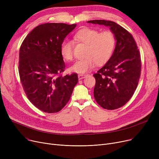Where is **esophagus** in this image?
I'll return each mask as SVG.
<instances>
[{"label": "esophagus", "instance_id": "34e87169", "mask_svg": "<svg viewBox=\"0 0 159 159\" xmlns=\"http://www.w3.org/2000/svg\"><path fill=\"white\" fill-rule=\"evenodd\" d=\"M86 75H87L86 74H79V75H78V78H79V80H81V79H82L85 78Z\"/></svg>", "mask_w": 159, "mask_h": 159}]
</instances>
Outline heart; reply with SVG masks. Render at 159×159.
Here are the masks:
<instances>
[{"instance_id": "b5f03b06", "label": "heart", "mask_w": 159, "mask_h": 159, "mask_svg": "<svg viewBox=\"0 0 159 159\" xmlns=\"http://www.w3.org/2000/svg\"><path fill=\"white\" fill-rule=\"evenodd\" d=\"M73 39L79 43L86 46L84 58L75 62L70 68L71 72L85 73L91 71L96 64L101 66L106 64L112 57L115 45L116 38L110 30L99 31L84 28L75 33ZM74 44L72 41L65 40L60 48L61 55L66 61L73 59Z\"/></svg>"}]
</instances>
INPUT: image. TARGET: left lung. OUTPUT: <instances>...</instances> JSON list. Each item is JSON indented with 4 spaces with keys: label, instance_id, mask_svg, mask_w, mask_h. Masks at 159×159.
<instances>
[{
    "label": "left lung",
    "instance_id": "left-lung-1",
    "mask_svg": "<svg viewBox=\"0 0 159 159\" xmlns=\"http://www.w3.org/2000/svg\"><path fill=\"white\" fill-rule=\"evenodd\" d=\"M88 22L109 26L115 34L116 43L112 57L93 75L96 80L93 93L96 102L104 109H118L129 101L139 84V50L132 35L118 24L105 20Z\"/></svg>",
    "mask_w": 159,
    "mask_h": 159
}]
</instances>
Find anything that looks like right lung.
Masks as SVG:
<instances>
[{
  "label": "right lung",
  "instance_id": "obj_1",
  "mask_svg": "<svg viewBox=\"0 0 159 159\" xmlns=\"http://www.w3.org/2000/svg\"><path fill=\"white\" fill-rule=\"evenodd\" d=\"M77 24L45 23L33 29L20 48L19 73L30 101L48 113L60 111L68 103L78 75L62 76L65 69L60 48Z\"/></svg>",
  "mask_w": 159,
  "mask_h": 159
}]
</instances>
